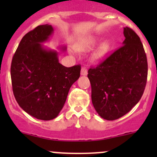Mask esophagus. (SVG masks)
<instances>
[{"instance_id": "1", "label": "esophagus", "mask_w": 157, "mask_h": 157, "mask_svg": "<svg viewBox=\"0 0 157 157\" xmlns=\"http://www.w3.org/2000/svg\"><path fill=\"white\" fill-rule=\"evenodd\" d=\"M80 74H81V75H83V76L87 75V70H86V67H82L81 73H80Z\"/></svg>"}]
</instances>
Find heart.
I'll return each mask as SVG.
<instances>
[{
	"label": "heart",
	"mask_w": 157,
	"mask_h": 157,
	"mask_svg": "<svg viewBox=\"0 0 157 157\" xmlns=\"http://www.w3.org/2000/svg\"><path fill=\"white\" fill-rule=\"evenodd\" d=\"M99 39L96 36H89L83 40L80 41L77 44V50L81 52H86V51L90 50L97 44ZM111 44L109 41H104L100 44L96 48V50L92 55V61L93 62H100L104 58L106 57L108 53L110 51Z\"/></svg>",
	"instance_id": "1"
}]
</instances>
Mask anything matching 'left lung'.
<instances>
[{"label": "left lung", "instance_id": "8db88e82", "mask_svg": "<svg viewBox=\"0 0 157 157\" xmlns=\"http://www.w3.org/2000/svg\"><path fill=\"white\" fill-rule=\"evenodd\" d=\"M122 46L88 71L92 102L101 118L109 121L127 114L143 96L147 79V60L139 36L124 28Z\"/></svg>", "mask_w": 157, "mask_h": 157}]
</instances>
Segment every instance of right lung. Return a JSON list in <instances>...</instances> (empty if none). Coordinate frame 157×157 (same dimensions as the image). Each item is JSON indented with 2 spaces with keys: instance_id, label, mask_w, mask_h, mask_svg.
Returning <instances> with one entry per match:
<instances>
[{
  "instance_id": "obj_1",
  "label": "right lung",
  "mask_w": 157,
  "mask_h": 157,
  "mask_svg": "<svg viewBox=\"0 0 157 157\" xmlns=\"http://www.w3.org/2000/svg\"><path fill=\"white\" fill-rule=\"evenodd\" d=\"M54 29L40 25L26 33L12 59L10 75L17 103L31 116L48 121L58 115L71 86L80 75V65L66 67L58 53L44 47ZM64 47L63 51H65Z\"/></svg>"
}]
</instances>
